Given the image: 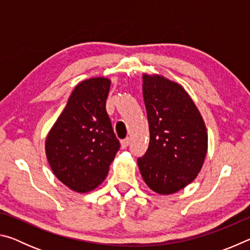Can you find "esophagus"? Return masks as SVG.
<instances>
[{"label": "esophagus", "instance_id": "1", "mask_svg": "<svg viewBox=\"0 0 250 250\" xmlns=\"http://www.w3.org/2000/svg\"><path fill=\"white\" fill-rule=\"evenodd\" d=\"M129 143H130V138L124 139V140L121 141V147H122V149H125V147L129 146Z\"/></svg>", "mask_w": 250, "mask_h": 250}]
</instances>
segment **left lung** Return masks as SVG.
I'll return each instance as SVG.
<instances>
[{"mask_svg":"<svg viewBox=\"0 0 250 250\" xmlns=\"http://www.w3.org/2000/svg\"><path fill=\"white\" fill-rule=\"evenodd\" d=\"M143 98L150 142L138 159L143 181L160 195L181 191L196 179L207 154L204 120L180 83L143 74Z\"/></svg>","mask_w":250,"mask_h":250,"instance_id":"1","label":"left lung"}]
</instances>
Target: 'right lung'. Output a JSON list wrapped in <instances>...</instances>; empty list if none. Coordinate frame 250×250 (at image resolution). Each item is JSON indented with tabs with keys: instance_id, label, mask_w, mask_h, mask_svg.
Segmentation results:
<instances>
[{
	"instance_id": "add662e5",
	"label": "right lung",
	"mask_w": 250,
	"mask_h": 250,
	"mask_svg": "<svg viewBox=\"0 0 250 250\" xmlns=\"http://www.w3.org/2000/svg\"><path fill=\"white\" fill-rule=\"evenodd\" d=\"M111 80L78 83L46 137V158L54 175L77 193L103 183L120 145L105 111Z\"/></svg>"
}]
</instances>
